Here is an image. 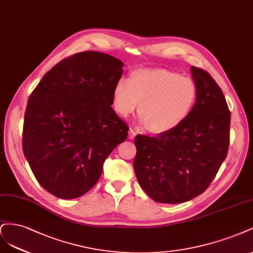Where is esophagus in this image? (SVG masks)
<instances>
[{
  "instance_id": "34e87169",
  "label": "esophagus",
  "mask_w": 253,
  "mask_h": 253,
  "mask_svg": "<svg viewBox=\"0 0 253 253\" xmlns=\"http://www.w3.org/2000/svg\"><path fill=\"white\" fill-rule=\"evenodd\" d=\"M135 132H134V130H132V129H130L129 130V132H128V137L130 138V140H133V138L135 137Z\"/></svg>"
}]
</instances>
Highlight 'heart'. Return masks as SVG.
Returning a JSON list of instances; mask_svg holds the SVG:
<instances>
[{
  "mask_svg": "<svg viewBox=\"0 0 253 253\" xmlns=\"http://www.w3.org/2000/svg\"><path fill=\"white\" fill-rule=\"evenodd\" d=\"M197 97L198 87L191 78L161 68L137 69L129 80L118 81L112 92L113 107L122 117L131 115L140 103V120L153 133L182 124Z\"/></svg>",
  "mask_w": 253,
  "mask_h": 253,
  "instance_id": "heart-1",
  "label": "heart"
}]
</instances>
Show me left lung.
I'll return each instance as SVG.
<instances>
[{
  "mask_svg": "<svg viewBox=\"0 0 253 253\" xmlns=\"http://www.w3.org/2000/svg\"><path fill=\"white\" fill-rule=\"evenodd\" d=\"M190 70L198 97L189 116L170 131L134 138L138 184L159 203H184L203 193L229 147L231 117L222 89L207 71Z\"/></svg>",
  "mask_w": 253,
  "mask_h": 253,
  "instance_id": "obj_1",
  "label": "left lung"
}]
</instances>
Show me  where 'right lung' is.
I'll list each match as a JSON object with an SVG mask.
<instances>
[{"label": "right lung", "instance_id": "1", "mask_svg": "<svg viewBox=\"0 0 253 253\" xmlns=\"http://www.w3.org/2000/svg\"><path fill=\"white\" fill-rule=\"evenodd\" d=\"M124 63L84 51L53 66L28 99L23 151L40 185L60 199L82 197L99 181L103 164L128 135L112 109Z\"/></svg>", "mask_w": 253, "mask_h": 253}]
</instances>
